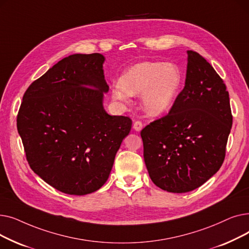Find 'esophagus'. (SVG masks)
<instances>
[{"mask_svg": "<svg viewBox=\"0 0 249 249\" xmlns=\"http://www.w3.org/2000/svg\"><path fill=\"white\" fill-rule=\"evenodd\" d=\"M142 127H143V125H142V123L140 121H135L134 124H133V129L135 130V131H137V132L141 131Z\"/></svg>", "mask_w": 249, "mask_h": 249, "instance_id": "1", "label": "esophagus"}]
</instances>
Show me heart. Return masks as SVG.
<instances>
[{
	"instance_id": "b5f03b06",
	"label": "heart",
	"mask_w": 249,
	"mask_h": 249,
	"mask_svg": "<svg viewBox=\"0 0 249 249\" xmlns=\"http://www.w3.org/2000/svg\"><path fill=\"white\" fill-rule=\"evenodd\" d=\"M181 83V73L176 64L142 61L127 70L114 86L112 96L126 101L128 96L142 95V106L152 117L160 116L172 108Z\"/></svg>"
}]
</instances>
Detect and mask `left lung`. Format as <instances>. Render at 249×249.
Listing matches in <instances>:
<instances>
[{"label": "left lung", "mask_w": 249, "mask_h": 249, "mask_svg": "<svg viewBox=\"0 0 249 249\" xmlns=\"http://www.w3.org/2000/svg\"><path fill=\"white\" fill-rule=\"evenodd\" d=\"M187 53L185 88L169 113L140 133L153 184L178 194L201 187L219 171L232 126L224 82L202 55Z\"/></svg>", "instance_id": "left-lung-1"}]
</instances>
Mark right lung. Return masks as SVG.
I'll return each instance as SVG.
<instances>
[{"label":"right lung","mask_w":249,"mask_h":249,"mask_svg":"<svg viewBox=\"0 0 249 249\" xmlns=\"http://www.w3.org/2000/svg\"><path fill=\"white\" fill-rule=\"evenodd\" d=\"M100 53L64 57L25 91L17 128L32 171L54 189L83 196L107 181L132 121L104 109Z\"/></svg>","instance_id":"right-lung-1"}]
</instances>
